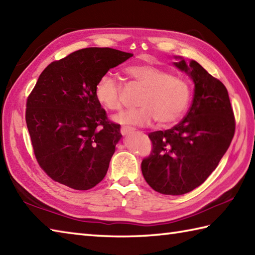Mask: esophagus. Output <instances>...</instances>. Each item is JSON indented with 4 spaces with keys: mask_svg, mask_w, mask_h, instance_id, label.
<instances>
[{
    "mask_svg": "<svg viewBox=\"0 0 255 255\" xmlns=\"http://www.w3.org/2000/svg\"><path fill=\"white\" fill-rule=\"evenodd\" d=\"M132 131H133V129L130 128V127H125L124 126V127L121 128V132H122V134H124V136H127V134H129Z\"/></svg>",
    "mask_w": 255,
    "mask_h": 255,
    "instance_id": "34e87169",
    "label": "esophagus"
}]
</instances>
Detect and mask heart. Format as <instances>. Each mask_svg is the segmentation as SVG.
<instances>
[{"instance_id": "heart-1", "label": "heart", "mask_w": 255, "mask_h": 255, "mask_svg": "<svg viewBox=\"0 0 255 255\" xmlns=\"http://www.w3.org/2000/svg\"><path fill=\"white\" fill-rule=\"evenodd\" d=\"M125 73L143 91L137 101L139 107L117 115L115 122L125 127H144L157 121L159 126L167 127L180 121L191 98L187 81L151 64L131 65ZM94 95L108 111H119L123 106L122 85L112 75L98 79Z\"/></svg>"}]
</instances>
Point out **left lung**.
Here are the masks:
<instances>
[{"label":"left lung","mask_w":255,"mask_h":255,"mask_svg":"<svg viewBox=\"0 0 255 255\" xmlns=\"http://www.w3.org/2000/svg\"><path fill=\"white\" fill-rule=\"evenodd\" d=\"M174 66L194 83L191 107L171 129L148 134L152 142L141 162L144 180L154 191L180 196L200 186L218 167L236 131V119L224 85L196 61L182 57Z\"/></svg>","instance_id":"left-lung-1"}]
</instances>
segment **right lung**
I'll list each match as a JSON object with an SVG mask.
<instances>
[{
	"label": "right lung",
	"instance_id": "right-lung-1",
	"mask_svg": "<svg viewBox=\"0 0 255 255\" xmlns=\"http://www.w3.org/2000/svg\"><path fill=\"white\" fill-rule=\"evenodd\" d=\"M131 56L109 47L83 48L39 75L25 119L39 167L54 181L88 190L106 176L121 125L108 121L94 89L109 69Z\"/></svg>",
	"mask_w": 255,
	"mask_h": 255
}]
</instances>
